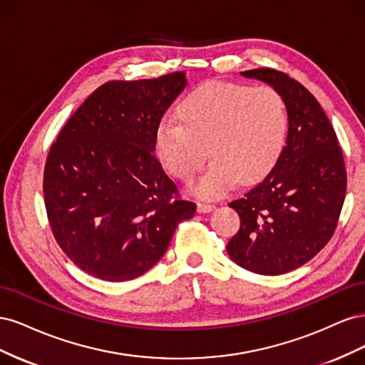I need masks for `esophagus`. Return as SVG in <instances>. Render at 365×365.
<instances>
[{"label": "esophagus", "instance_id": "34e87169", "mask_svg": "<svg viewBox=\"0 0 365 365\" xmlns=\"http://www.w3.org/2000/svg\"><path fill=\"white\" fill-rule=\"evenodd\" d=\"M212 210H215L213 204L197 202V212H200V213H208V212H212Z\"/></svg>", "mask_w": 365, "mask_h": 365}]
</instances>
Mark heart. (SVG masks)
<instances>
[{
    "mask_svg": "<svg viewBox=\"0 0 365 365\" xmlns=\"http://www.w3.org/2000/svg\"><path fill=\"white\" fill-rule=\"evenodd\" d=\"M180 117L161 121L155 150L165 169L189 182L208 148L215 161L195 185L202 197L222 196L237 180H259L277 160L288 132V106L269 85L207 82L184 98Z\"/></svg>",
    "mask_w": 365,
    "mask_h": 365,
    "instance_id": "heart-1",
    "label": "heart"
}]
</instances>
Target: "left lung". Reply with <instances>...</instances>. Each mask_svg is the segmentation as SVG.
Segmentation results:
<instances>
[{"instance_id":"left-lung-1","label":"left lung","mask_w":365,"mask_h":365,"mask_svg":"<svg viewBox=\"0 0 365 365\" xmlns=\"http://www.w3.org/2000/svg\"><path fill=\"white\" fill-rule=\"evenodd\" d=\"M275 88L288 106V135L271 172L228 205L240 217L227 252L262 275L300 268L334 236L347 175L335 130L322 105L292 77L272 68L240 73Z\"/></svg>"}]
</instances>
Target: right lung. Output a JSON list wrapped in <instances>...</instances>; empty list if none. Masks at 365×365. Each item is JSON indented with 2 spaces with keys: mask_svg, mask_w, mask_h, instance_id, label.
Returning <instances> with one entry per match:
<instances>
[{
  "mask_svg": "<svg viewBox=\"0 0 365 365\" xmlns=\"http://www.w3.org/2000/svg\"><path fill=\"white\" fill-rule=\"evenodd\" d=\"M185 85L184 71L106 82L50 148L43 201L53 236L93 277L126 282L145 274L196 212L153 153L160 121Z\"/></svg>",
  "mask_w": 365,
  "mask_h": 365,
  "instance_id": "obj_1",
  "label": "right lung"
}]
</instances>
